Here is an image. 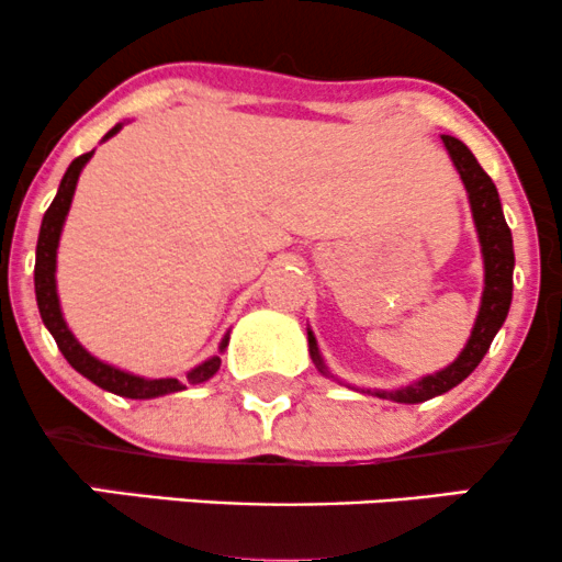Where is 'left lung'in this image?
Segmentation results:
<instances>
[{"mask_svg":"<svg viewBox=\"0 0 562 562\" xmlns=\"http://www.w3.org/2000/svg\"><path fill=\"white\" fill-rule=\"evenodd\" d=\"M443 145H447L451 160H454L457 171H460L462 182H465L470 209H473L475 227H479L481 248H483V267H486V288H483L481 299V312L475 319L473 335H470L468 346L462 348V353L457 357V362H451L447 370L436 372V375L423 378L420 383L406 385L398 391H367L372 396L391 398L398 404H417L428 402V398L441 396L460 385L475 367L481 364L483 353L492 346L496 330L505 322L509 312V301H513V267H515V254H513V235L502 214L499 195H496V187L486 171L481 169V164L475 160L473 153L462 145L460 139L443 134ZM308 353H312L314 364L319 367V372L327 375V367L322 362L319 348L314 335L308 333Z\"/></svg>","mask_w":562,"mask_h":562,"instance_id":"8db88e82","label":"left lung"}]
</instances>
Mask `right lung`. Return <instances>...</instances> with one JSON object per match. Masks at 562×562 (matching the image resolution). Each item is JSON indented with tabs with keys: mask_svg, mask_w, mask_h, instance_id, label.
<instances>
[{
	"mask_svg": "<svg viewBox=\"0 0 562 562\" xmlns=\"http://www.w3.org/2000/svg\"><path fill=\"white\" fill-rule=\"evenodd\" d=\"M119 126H113L111 132L105 134L113 137L119 132ZM94 153V150H92ZM92 153H83L68 166L66 177H63L60 190L53 200V205L47 209V214L42 218V229H38V243H36V267H34V285H36V303H38V314H42V322L47 325V330L53 333L57 348L63 351V357L68 359V364L74 367L76 372H81L83 378L92 380L94 385L100 389L119 393V396L126 398H153V396H164V393H173V391H182L187 385H195L203 383V380L214 378L218 364L222 359L211 357L209 362H203L200 367H195L192 372H187L184 380L177 378H160V380H145L137 375H128V372L115 370L111 364H102L100 359H94L92 353H87L79 346V340L70 335V330L63 322L60 314V303H57V290H55V259H57V240H60V229L63 222H66V214L70 209V198H74L76 182H79V173L83 169ZM227 346V338L222 340V348Z\"/></svg>",
	"mask_w": 562,
	"mask_h": 562,
	"instance_id": "obj_1",
	"label": "right lung"
}]
</instances>
